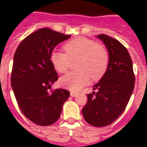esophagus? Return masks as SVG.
<instances>
[{
  "instance_id": "34e87169",
  "label": "esophagus",
  "mask_w": 147,
  "mask_h": 147,
  "mask_svg": "<svg viewBox=\"0 0 147 147\" xmlns=\"http://www.w3.org/2000/svg\"><path fill=\"white\" fill-rule=\"evenodd\" d=\"M78 92H70V96H74H74H78Z\"/></svg>"
}]
</instances>
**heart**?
<instances>
[{"label": "heart", "mask_w": 147, "mask_h": 147, "mask_svg": "<svg viewBox=\"0 0 147 147\" xmlns=\"http://www.w3.org/2000/svg\"><path fill=\"white\" fill-rule=\"evenodd\" d=\"M65 53L55 51L51 54L54 68L59 73H65L72 61L79 60L78 72H70L59 80L61 86L72 91H78L87 85L90 78L96 81L105 74L109 65V54L106 49L89 38L79 37L69 41L64 46Z\"/></svg>", "instance_id": "obj_1"}]
</instances>
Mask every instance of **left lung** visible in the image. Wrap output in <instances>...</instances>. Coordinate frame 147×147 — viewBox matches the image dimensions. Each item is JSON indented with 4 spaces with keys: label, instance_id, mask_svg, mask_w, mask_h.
I'll list each match as a JSON object with an SVG mask.
<instances>
[{
    "label": "left lung",
    "instance_id": "1",
    "mask_svg": "<svg viewBox=\"0 0 147 147\" xmlns=\"http://www.w3.org/2000/svg\"><path fill=\"white\" fill-rule=\"evenodd\" d=\"M108 49L109 65L96 85V92L87 95L82 109L85 120L94 127H106L125 110L135 87V74L131 56L121 42L109 35L97 36Z\"/></svg>",
    "mask_w": 147,
    "mask_h": 147
}]
</instances>
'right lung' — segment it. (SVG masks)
Wrapping results in <instances>:
<instances>
[{
	"label": "right lung",
	"instance_id": "add662e5",
	"mask_svg": "<svg viewBox=\"0 0 147 147\" xmlns=\"http://www.w3.org/2000/svg\"><path fill=\"white\" fill-rule=\"evenodd\" d=\"M50 28H41L27 36L18 46L13 58L11 85L22 113L39 126L55 123L60 117L62 105L69 92L56 88L58 80L51 61L56 46L70 38Z\"/></svg>",
	"mask_w": 147,
	"mask_h": 147
}]
</instances>
